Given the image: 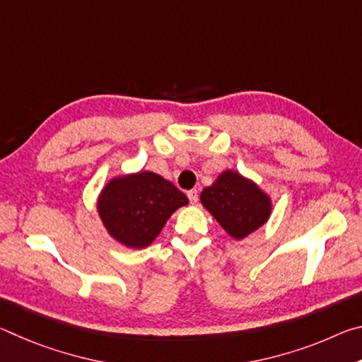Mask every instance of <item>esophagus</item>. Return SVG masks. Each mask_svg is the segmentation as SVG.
<instances>
[{"label":"esophagus","instance_id":"34e87169","mask_svg":"<svg viewBox=\"0 0 362 362\" xmlns=\"http://www.w3.org/2000/svg\"><path fill=\"white\" fill-rule=\"evenodd\" d=\"M187 194H188L189 203H192V204L198 203V189H189V192H188Z\"/></svg>","mask_w":362,"mask_h":362}]
</instances>
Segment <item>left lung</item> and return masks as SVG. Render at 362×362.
I'll return each instance as SVG.
<instances>
[{
  "instance_id": "8db88e82",
  "label": "left lung",
  "mask_w": 362,
  "mask_h": 362,
  "mask_svg": "<svg viewBox=\"0 0 362 362\" xmlns=\"http://www.w3.org/2000/svg\"><path fill=\"white\" fill-rule=\"evenodd\" d=\"M201 204L233 240L241 241L268 222L273 203L267 192L238 170L225 169L201 192Z\"/></svg>"
}]
</instances>
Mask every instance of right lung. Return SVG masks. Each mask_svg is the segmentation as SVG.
I'll list each match as a JSON object with an SVG mask.
<instances>
[{"mask_svg":"<svg viewBox=\"0 0 362 362\" xmlns=\"http://www.w3.org/2000/svg\"><path fill=\"white\" fill-rule=\"evenodd\" d=\"M188 198L173 182L151 170L110 179L97 198V212L110 236L121 246L144 249L156 240L173 214Z\"/></svg>","mask_w":362,"mask_h":362,"instance_id":"1","label":"right lung"}]
</instances>
